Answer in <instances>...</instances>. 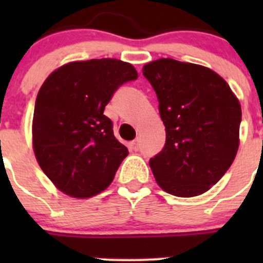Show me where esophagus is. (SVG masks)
Wrapping results in <instances>:
<instances>
[{
  "label": "esophagus",
  "instance_id": "34e87169",
  "mask_svg": "<svg viewBox=\"0 0 263 263\" xmlns=\"http://www.w3.org/2000/svg\"><path fill=\"white\" fill-rule=\"evenodd\" d=\"M132 148H133V150H136V152H138V150H139V139H136V141H133V142H132Z\"/></svg>",
  "mask_w": 263,
  "mask_h": 263
}]
</instances>
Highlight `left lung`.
<instances>
[{"mask_svg":"<svg viewBox=\"0 0 263 263\" xmlns=\"http://www.w3.org/2000/svg\"><path fill=\"white\" fill-rule=\"evenodd\" d=\"M166 127L163 148L150 159L157 183L179 197L204 194L224 176L238 150L241 106L212 69L174 59L147 63Z\"/></svg>","mask_w":263,"mask_h":263,"instance_id":"8db88e82","label":"left lung"}]
</instances>
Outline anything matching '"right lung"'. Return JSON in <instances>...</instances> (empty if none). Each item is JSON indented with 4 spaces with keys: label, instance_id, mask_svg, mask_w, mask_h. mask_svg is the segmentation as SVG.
Returning <instances> with one entry per match:
<instances>
[{
    "label": "right lung",
    "instance_id": "1",
    "mask_svg": "<svg viewBox=\"0 0 263 263\" xmlns=\"http://www.w3.org/2000/svg\"><path fill=\"white\" fill-rule=\"evenodd\" d=\"M138 78L117 59L72 62L53 71L36 96L32 145L43 173L72 197H90L111 183L129 154L104 115L116 90Z\"/></svg>",
    "mask_w": 263,
    "mask_h": 263
}]
</instances>
